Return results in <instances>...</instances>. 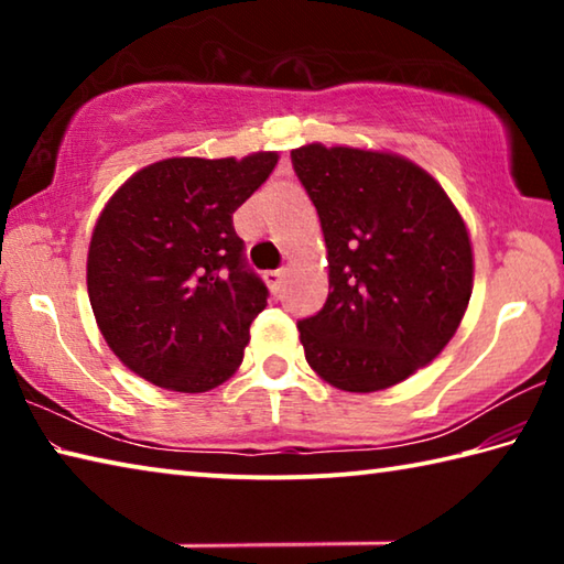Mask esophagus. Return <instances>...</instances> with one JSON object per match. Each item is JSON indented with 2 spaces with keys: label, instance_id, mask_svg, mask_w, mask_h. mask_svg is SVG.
Wrapping results in <instances>:
<instances>
[{
  "label": "esophagus",
  "instance_id": "1",
  "mask_svg": "<svg viewBox=\"0 0 564 564\" xmlns=\"http://www.w3.org/2000/svg\"><path fill=\"white\" fill-rule=\"evenodd\" d=\"M263 279H265V283L271 285V291H281V285H283V281H285V269L265 271Z\"/></svg>",
  "mask_w": 564,
  "mask_h": 564
}]
</instances>
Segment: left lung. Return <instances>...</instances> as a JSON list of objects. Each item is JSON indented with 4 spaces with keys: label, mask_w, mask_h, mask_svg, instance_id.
<instances>
[{
    "label": "left lung",
    "mask_w": 564,
    "mask_h": 564,
    "mask_svg": "<svg viewBox=\"0 0 564 564\" xmlns=\"http://www.w3.org/2000/svg\"><path fill=\"white\" fill-rule=\"evenodd\" d=\"M291 161L328 248V299L299 321L305 360L348 393L395 386L460 326L473 293L463 218L403 156L308 144Z\"/></svg>",
    "instance_id": "1"
}]
</instances>
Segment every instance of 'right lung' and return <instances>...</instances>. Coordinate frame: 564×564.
Segmentation results:
<instances>
[{
  "label": "right lung",
  "mask_w": 564,
  "mask_h": 564,
  "mask_svg": "<svg viewBox=\"0 0 564 564\" xmlns=\"http://www.w3.org/2000/svg\"><path fill=\"white\" fill-rule=\"evenodd\" d=\"M279 154L164 159L123 184L94 228L87 285L109 348L133 373L204 393L241 366L269 289L248 269L234 212Z\"/></svg>",
  "instance_id": "add662e5"
}]
</instances>
